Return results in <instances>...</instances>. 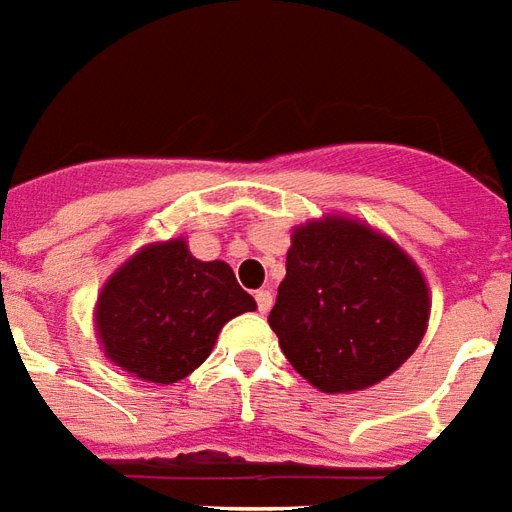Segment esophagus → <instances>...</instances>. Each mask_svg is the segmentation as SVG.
Segmentation results:
<instances>
[{
    "label": "esophagus",
    "mask_w": 512,
    "mask_h": 512,
    "mask_svg": "<svg viewBox=\"0 0 512 512\" xmlns=\"http://www.w3.org/2000/svg\"><path fill=\"white\" fill-rule=\"evenodd\" d=\"M256 305H259V313H270V307H272L270 288H261V291H256Z\"/></svg>",
    "instance_id": "obj_1"
}]
</instances>
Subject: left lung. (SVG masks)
<instances>
[{"label":"left lung","mask_w":512,"mask_h":512,"mask_svg":"<svg viewBox=\"0 0 512 512\" xmlns=\"http://www.w3.org/2000/svg\"><path fill=\"white\" fill-rule=\"evenodd\" d=\"M429 307L424 275L397 242L345 215H324L291 234L270 326L310 386L348 394L413 356Z\"/></svg>","instance_id":"obj_1"}]
</instances>
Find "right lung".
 Segmentation results:
<instances>
[{"instance_id": "obj_1", "label": "right lung", "mask_w": 512, "mask_h": 512, "mask_svg": "<svg viewBox=\"0 0 512 512\" xmlns=\"http://www.w3.org/2000/svg\"><path fill=\"white\" fill-rule=\"evenodd\" d=\"M256 302L226 261H199L183 237L151 242L107 278L94 321L115 367L151 383H178L210 356L218 332Z\"/></svg>"}]
</instances>
